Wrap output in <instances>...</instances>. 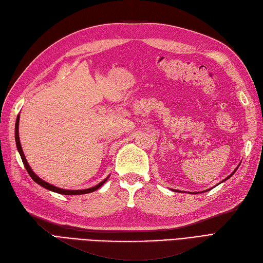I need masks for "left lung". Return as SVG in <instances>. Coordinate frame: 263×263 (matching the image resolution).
I'll return each instance as SVG.
<instances>
[{
	"mask_svg": "<svg viewBox=\"0 0 263 263\" xmlns=\"http://www.w3.org/2000/svg\"><path fill=\"white\" fill-rule=\"evenodd\" d=\"M236 170H237V167H236V168H235V170H234V172H235V171H236ZM234 172H233V173H234ZM233 173H232V174H231V176H229V177H227V178H226V179H229V178H230V177H232V176H233ZM226 179H225V180H226Z\"/></svg>",
	"mask_w": 263,
	"mask_h": 263,
	"instance_id": "8db88e82",
	"label": "left lung"
}]
</instances>
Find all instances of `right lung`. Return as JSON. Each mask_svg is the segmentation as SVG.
I'll list each match as a JSON object with an SVG mask.
<instances>
[{"instance_id":"add662e5","label":"right lung","mask_w":263,"mask_h":263,"mask_svg":"<svg viewBox=\"0 0 263 263\" xmlns=\"http://www.w3.org/2000/svg\"><path fill=\"white\" fill-rule=\"evenodd\" d=\"M15 143H16V147H17V151H19L20 153V156L22 159V162H23V165H25L27 172L29 173V176L31 177V179L34 181V182H37L38 184H40L42 186H44V188L48 189L50 191H54V192H57V194H61V195H84V194H89V192H93L96 191L97 189L100 188V186L106 182V180H103L102 182H100L99 184H97L96 186H92V188H89V189H84V190H65V189H61V188H57V186L52 185V184H49L48 182H45L44 180L40 179L39 177H37L36 174H34V172L31 170V167L29 166L28 162L26 160L25 157V154H23V151H22V147H21V144H20V139H19V116H17L16 118V121H15Z\"/></svg>"}]
</instances>
